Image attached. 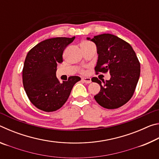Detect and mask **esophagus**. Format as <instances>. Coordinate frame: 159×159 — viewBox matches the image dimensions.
Wrapping results in <instances>:
<instances>
[{
	"instance_id": "34e87169",
	"label": "esophagus",
	"mask_w": 159,
	"mask_h": 159,
	"mask_svg": "<svg viewBox=\"0 0 159 159\" xmlns=\"http://www.w3.org/2000/svg\"><path fill=\"white\" fill-rule=\"evenodd\" d=\"M82 80L84 81L85 83H91V79L89 77H83Z\"/></svg>"
}]
</instances>
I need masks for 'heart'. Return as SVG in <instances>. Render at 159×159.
Instances as JSON below:
<instances>
[{"mask_svg": "<svg viewBox=\"0 0 159 159\" xmlns=\"http://www.w3.org/2000/svg\"><path fill=\"white\" fill-rule=\"evenodd\" d=\"M89 43V42H86V41H85V42H83L81 44H83V43ZM81 73H85L84 70H81Z\"/></svg>", "mask_w": 159, "mask_h": 159, "instance_id": "obj_1", "label": "heart"}]
</instances>
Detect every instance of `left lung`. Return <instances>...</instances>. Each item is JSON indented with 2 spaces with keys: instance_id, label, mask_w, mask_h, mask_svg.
I'll return each instance as SVG.
<instances>
[{
  "instance_id": "obj_1",
  "label": "left lung",
  "mask_w": 159,
  "mask_h": 159,
  "mask_svg": "<svg viewBox=\"0 0 159 159\" xmlns=\"http://www.w3.org/2000/svg\"><path fill=\"white\" fill-rule=\"evenodd\" d=\"M88 40L95 43L98 60L96 72H109L111 79L102 82L98 78L93 82L100 85L99 93L94 96L104 108L117 109L124 105L133 97L140 75V64L131 45L110 34H103Z\"/></svg>"
}]
</instances>
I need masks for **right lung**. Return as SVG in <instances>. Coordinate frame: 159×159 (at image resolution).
Segmentation results:
<instances>
[{"instance_id":"right-lung-1","label":"right lung","mask_w":159,"mask_h":159,"mask_svg":"<svg viewBox=\"0 0 159 159\" xmlns=\"http://www.w3.org/2000/svg\"><path fill=\"white\" fill-rule=\"evenodd\" d=\"M72 38L46 39L29 50L22 70L23 85L29 100L38 109L46 112L60 109L68 99L79 76H70L60 83L56 76L57 66L63 61L65 48L74 41Z\"/></svg>"}]
</instances>
